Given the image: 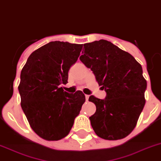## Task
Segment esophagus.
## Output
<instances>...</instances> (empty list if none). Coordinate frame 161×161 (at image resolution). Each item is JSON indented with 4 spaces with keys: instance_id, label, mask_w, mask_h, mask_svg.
Listing matches in <instances>:
<instances>
[{
    "instance_id": "34e87169",
    "label": "esophagus",
    "mask_w": 161,
    "mask_h": 161,
    "mask_svg": "<svg viewBox=\"0 0 161 161\" xmlns=\"http://www.w3.org/2000/svg\"><path fill=\"white\" fill-rule=\"evenodd\" d=\"M89 97H90V95H87V94H86V101H88V100H89Z\"/></svg>"
}]
</instances>
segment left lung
I'll return each mask as SVG.
<instances>
[{
	"instance_id": "8db88e82",
	"label": "left lung",
	"mask_w": 161,
	"mask_h": 161,
	"mask_svg": "<svg viewBox=\"0 0 161 161\" xmlns=\"http://www.w3.org/2000/svg\"><path fill=\"white\" fill-rule=\"evenodd\" d=\"M80 59L93 71L107 93L104 99L89 97L96 106L90 117L95 134L107 140L125 138L135 128L146 103L142 66L130 53L106 40L85 44Z\"/></svg>"
}]
</instances>
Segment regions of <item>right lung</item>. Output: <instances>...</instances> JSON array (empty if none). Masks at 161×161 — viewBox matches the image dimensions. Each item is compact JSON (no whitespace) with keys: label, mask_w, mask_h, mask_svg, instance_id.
Listing matches in <instances>:
<instances>
[{"label":"right lung","mask_w":161,"mask_h":161,"mask_svg":"<svg viewBox=\"0 0 161 161\" xmlns=\"http://www.w3.org/2000/svg\"><path fill=\"white\" fill-rule=\"evenodd\" d=\"M82 45L51 41L31 53L20 75L21 107L36 134L58 141L69 134L86 96L68 94L61 87L77 61Z\"/></svg>","instance_id":"1"}]
</instances>
